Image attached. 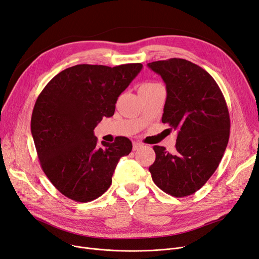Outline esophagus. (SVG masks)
I'll use <instances>...</instances> for the list:
<instances>
[{
	"label": "esophagus",
	"instance_id": "esophagus-1",
	"mask_svg": "<svg viewBox=\"0 0 259 259\" xmlns=\"http://www.w3.org/2000/svg\"><path fill=\"white\" fill-rule=\"evenodd\" d=\"M141 147H143V144L142 143H138V142H133V147H132V149L133 150H138V149H140Z\"/></svg>",
	"mask_w": 259,
	"mask_h": 259
}]
</instances>
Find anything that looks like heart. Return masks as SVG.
<instances>
[{"label":"heart","instance_id":"obj_1","mask_svg":"<svg viewBox=\"0 0 259 259\" xmlns=\"http://www.w3.org/2000/svg\"><path fill=\"white\" fill-rule=\"evenodd\" d=\"M159 83H155V82H146V83H143L141 85V92L143 91H147V90H151L156 88V86H159Z\"/></svg>","mask_w":259,"mask_h":259}]
</instances>
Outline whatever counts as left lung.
<instances>
[{
    "label": "left lung",
    "mask_w": 259,
    "mask_h": 259,
    "mask_svg": "<svg viewBox=\"0 0 259 259\" xmlns=\"http://www.w3.org/2000/svg\"><path fill=\"white\" fill-rule=\"evenodd\" d=\"M147 66L166 85L162 122L178 130L173 154L154 146L149 171L162 191L185 197L202 188L222 160L231 129L226 101L214 79L196 64L169 59Z\"/></svg>",
    "instance_id": "left-lung-1"
}]
</instances>
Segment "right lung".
Returning <instances> with one entry per match:
<instances>
[{
    "label": "right lung",
    "mask_w": 259,
    "mask_h": 259,
    "mask_svg": "<svg viewBox=\"0 0 259 259\" xmlns=\"http://www.w3.org/2000/svg\"><path fill=\"white\" fill-rule=\"evenodd\" d=\"M142 67L75 65L57 73L38 96L31 119L37 156L66 197L86 203L101 196L119 159L131 152L132 143L124 137L99 146L94 129L102 117L113 116L119 95Z\"/></svg>",
    "instance_id": "add662e5"
}]
</instances>
